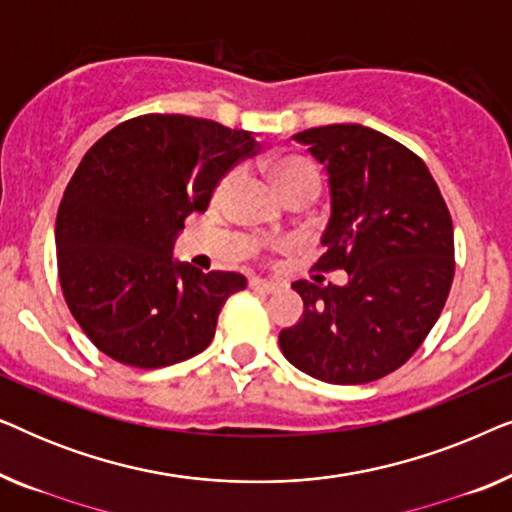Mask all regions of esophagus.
Returning a JSON list of instances; mask_svg holds the SVG:
<instances>
[{
	"instance_id": "esophagus-1",
	"label": "esophagus",
	"mask_w": 512,
	"mask_h": 512,
	"mask_svg": "<svg viewBox=\"0 0 512 512\" xmlns=\"http://www.w3.org/2000/svg\"><path fill=\"white\" fill-rule=\"evenodd\" d=\"M249 286H251V289H261V291H268V293H275V291L282 289V284L270 282V279H261V277H251Z\"/></svg>"
}]
</instances>
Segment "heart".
I'll return each mask as SVG.
<instances>
[{
	"mask_svg": "<svg viewBox=\"0 0 512 512\" xmlns=\"http://www.w3.org/2000/svg\"><path fill=\"white\" fill-rule=\"evenodd\" d=\"M268 170H270L272 181H275V186L279 188V193H282L284 198H291V195H296V193L317 195L321 188L319 170L310 163V160H305L300 156L272 158L268 163ZM235 177H237V172H228L226 177L219 181V186H216V191H214L216 200L226 198L230 186L235 184Z\"/></svg>",
	"mask_w": 512,
	"mask_h": 512,
	"instance_id": "heart-1",
	"label": "heart"
}]
</instances>
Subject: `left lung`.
<instances>
[{
    "label": "left lung",
    "instance_id": "1",
    "mask_svg": "<svg viewBox=\"0 0 512 512\" xmlns=\"http://www.w3.org/2000/svg\"><path fill=\"white\" fill-rule=\"evenodd\" d=\"M293 139L326 165L331 184L328 249L314 270H345L347 284L293 282L305 314L279 333V347L317 380L375 382L422 347L450 296V209L424 160L382 132L338 123Z\"/></svg>",
    "mask_w": 512,
    "mask_h": 512
}]
</instances>
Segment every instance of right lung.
<instances>
[{"label":"right lung","instance_id":"obj_1","mask_svg":"<svg viewBox=\"0 0 512 512\" xmlns=\"http://www.w3.org/2000/svg\"><path fill=\"white\" fill-rule=\"evenodd\" d=\"M258 144L247 130L184 114H144L90 146L55 219L58 277L90 342L132 368H165L209 347L237 272L172 261L188 214Z\"/></svg>","mask_w":512,"mask_h":512}]
</instances>
